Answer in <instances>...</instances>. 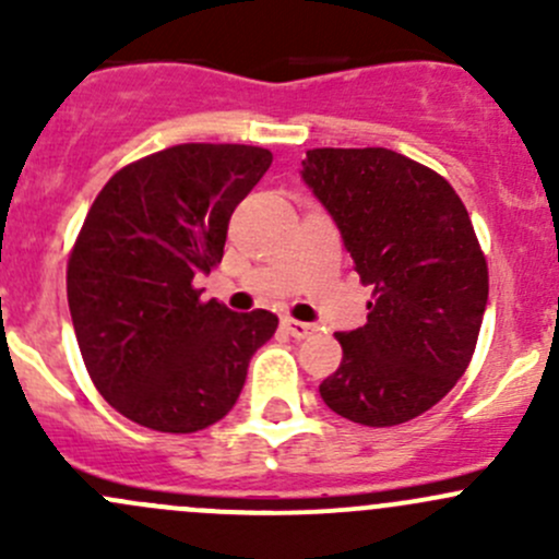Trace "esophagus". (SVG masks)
<instances>
[{"instance_id":"1","label":"esophagus","mask_w":559,"mask_h":559,"mask_svg":"<svg viewBox=\"0 0 559 559\" xmlns=\"http://www.w3.org/2000/svg\"><path fill=\"white\" fill-rule=\"evenodd\" d=\"M281 324H284V330L289 332L292 337H297V341H302V337L313 335V330H316L313 324H306V321H297V319H284V321H281Z\"/></svg>"}]
</instances>
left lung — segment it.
Masks as SVG:
<instances>
[{
  "mask_svg": "<svg viewBox=\"0 0 559 559\" xmlns=\"http://www.w3.org/2000/svg\"><path fill=\"white\" fill-rule=\"evenodd\" d=\"M300 175L373 286L368 324L335 332L343 359L321 400L357 425H403L476 348L489 275L471 216L447 178L389 148H313Z\"/></svg>",
  "mask_w": 559,
  "mask_h": 559,
  "instance_id": "1",
  "label": "left lung"
}]
</instances>
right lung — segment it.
I'll list each match as a JSON object with an SVG mask.
<instances>
[{
	"instance_id": "right-lung-1",
	"label": "right lung",
	"mask_w": 559,
	"mask_h": 559,
	"mask_svg": "<svg viewBox=\"0 0 559 559\" xmlns=\"http://www.w3.org/2000/svg\"><path fill=\"white\" fill-rule=\"evenodd\" d=\"M257 145L183 143L105 183L67 264L83 362L127 419L197 432L233 411L278 316L200 300L197 273L224 257L233 211L267 173Z\"/></svg>"
}]
</instances>
